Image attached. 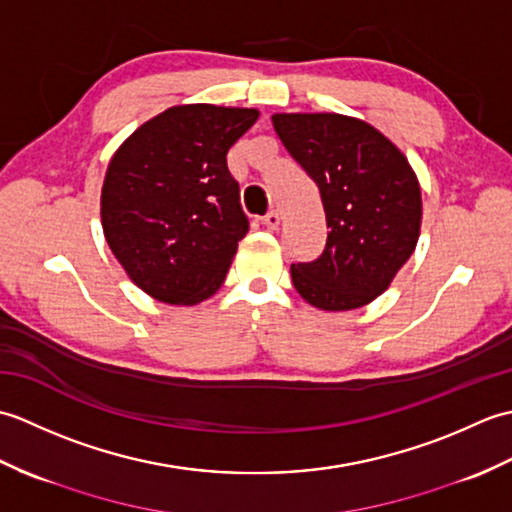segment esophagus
<instances>
[{"label": "esophagus", "instance_id": "1", "mask_svg": "<svg viewBox=\"0 0 512 512\" xmlns=\"http://www.w3.org/2000/svg\"><path fill=\"white\" fill-rule=\"evenodd\" d=\"M264 224L270 228V231H277V228H279V213H275V211L266 213L264 215Z\"/></svg>", "mask_w": 512, "mask_h": 512}]
</instances>
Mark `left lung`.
<instances>
[{"label":"left lung","instance_id":"1","mask_svg":"<svg viewBox=\"0 0 512 512\" xmlns=\"http://www.w3.org/2000/svg\"><path fill=\"white\" fill-rule=\"evenodd\" d=\"M281 143L319 187L328 239L292 264L310 306L363 308L389 288L420 237V184L405 154L365 121L343 114H273Z\"/></svg>","mask_w":512,"mask_h":512}]
</instances>
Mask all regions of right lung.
<instances>
[{"mask_svg":"<svg viewBox=\"0 0 512 512\" xmlns=\"http://www.w3.org/2000/svg\"><path fill=\"white\" fill-rule=\"evenodd\" d=\"M257 118L248 107L176 105L116 149L101 191L103 233L149 297L195 306L224 284L248 233L226 154Z\"/></svg>","mask_w":512,"mask_h":512,"instance_id":"obj_1","label":"right lung"}]
</instances>
